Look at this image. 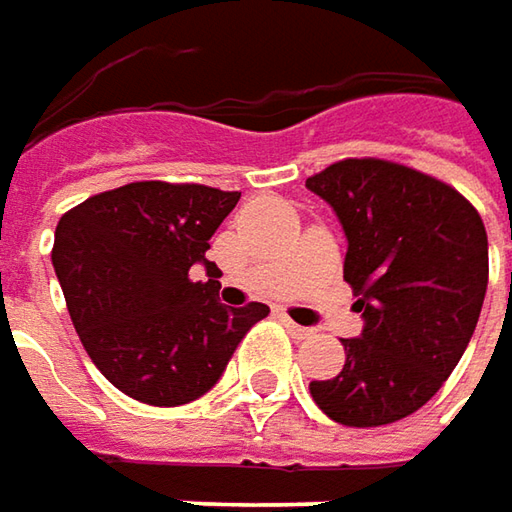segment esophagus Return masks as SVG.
I'll return each mask as SVG.
<instances>
[{
  "mask_svg": "<svg viewBox=\"0 0 512 512\" xmlns=\"http://www.w3.org/2000/svg\"><path fill=\"white\" fill-rule=\"evenodd\" d=\"M284 324H286V330L292 333V339H310V336L316 333L313 327H301V324H295L289 316H284Z\"/></svg>",
  "mask_w": 512,
  "mask_h": 512,
  "instance_id": "esophagus-1",
  "label": "esophagus"
}]
</instances>
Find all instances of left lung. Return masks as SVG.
I'll use <instances>...</instances> for the list:
<instances>
[{"instance_id": "left-lung-1", "label": "left lung", "mask_w": 512, "mask_h": 512, "mask_svg": "<svg viewBox=\"0 0 512 512\" xmlns=\"http://www.w3.org/2000/svg\"><path fill=\"white\" fill-rule=\"evenodd\" d=\"M347 237L345 281L365 327L345 368L310 382L342 426H385L426 406L461 362L487 295V231L452 185L385 159H342L307 179Z\"/></svg>"}]
</instances>
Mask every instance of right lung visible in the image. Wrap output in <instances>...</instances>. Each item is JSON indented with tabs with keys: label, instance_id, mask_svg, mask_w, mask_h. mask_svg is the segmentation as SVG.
Segmentation results:
<instances>
[{
	"label": "right lung",
	"instance_id": "obj_1",
	"mask_svg": "<svg viewBox=\"0 0 512 512\" xmlns=\"http://www.w3.org/2000/svg\"><path fill=\"white\" fill-rule=\"evenodd\" d=\"M240 194L194 182H130L89 196L54 231L51 263L98 371L147 406H185L217 385L266 304L217 301L208 240ZM205 265L208 282L187 272Z\"/></svg>",
	"mask_w": 512,
	"mask_h": 512
}]
</instances>
